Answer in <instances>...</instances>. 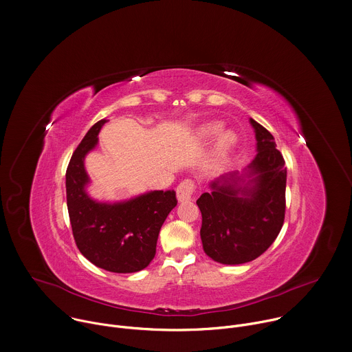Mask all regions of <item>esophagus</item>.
I'll use <instances>...</instances> for the list:
<instances>
[{
  "label": "esophagus",
  "instance_id": "esophagus-1",
  "mask_svg": "<svg viewBox=\"0 0 352 352\" xmlns=\"http://www.w3.org/2000/svg\"><path fill=\"white\" fill-rule=\"evenodd\" d=\"M196 185L192 179H185L177 186V199L178 201H188L195 193Z\"/></svg>",
  "mask_w": 352,
  "mask_h": 352
}]
</instances>
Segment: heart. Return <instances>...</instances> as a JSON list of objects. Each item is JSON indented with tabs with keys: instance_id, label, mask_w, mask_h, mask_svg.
<instances>
[{
	"instance_id": "1",
	"label": "heart",
	"mask_w": 352,
	"mask_h": 352,
	"mask_svg": "<svg viewBox=\"0 0 352 352\" xmlns=\"http://www.w3.org/2000/svg\"><path fill=\"white\" fill-rule=\"evenodd\" d=\"M221 130H222V124L218 123V122L203 124L197 131V138L203 140V141L210 140V138L215 137ZM235 142H236V137L233 133L222 134L219 141H218V155H219V157H223L229 152V149L233 145H235Z\"/></svg>"
}]
</instances>
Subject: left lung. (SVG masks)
Instances as JSON below:
<instances>
[{
	"label": "left lung",
	"instance_id": "left-lung-1",
	"mask_svg": "<svg viewBox=\"0 0 352 352\" xmlns=\"http://www.w3.org/2000/svg\"><path fill=\"white\" fill-rule=\"evenodd\" d=\"M257 155L243 174L228 173L197 199L204 253L217 263L256 260L275 242L285 221L286 167L272 134L250 119Z\"/></svg>",
	"mask_w": 352,
	"mask_h": 352
}]
</instances>
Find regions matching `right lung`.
Segmentation results:
<instances>
[{"label":"right lung","mask_w":352,"mask_h":352,"mask_svg":"<svg viewBox=\"0 0 352 352\" xmlns=\"http://www.w3.org/2000/svg\"><path fill=\"white\" fill-rule=\"evenodd\" d=\"M107 120L95 123L76 148L66 170V199L73 236L80 253L94 265L116 272H138L156 254L159 232L177 206L174 190H153L120 203L91 199L85 186V155L98 144Z\"/></svg>","instance_id":"1"}]
</instances>
